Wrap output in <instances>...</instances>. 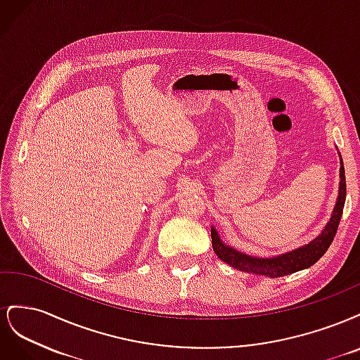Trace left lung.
Masks as SVG:
<instances>
[{"mask_svg": "<svg viewBox=\"0 0 360 360\" xmlns=\"http://www.w3.org/2000/svg\"><path fill=\"white\" fill-rule=\"evenodd\" d=\"M338 150V148H336ZM340 155V153H338ZM340 189H338V198L333 207V212L329 217L328 224L324 225L321 233L312 238V240L307 245H302L296 249L288 250L281 255L275 257H254L248 255L245 252H240L236 248L226 245L221 236L217 234L216 228L212 226V246L216 255L219 257L226 264L231 267L246 271V274H254V275H263L269 278H279L291 275L294 271H299L303 269H308L312 264L317 263V261L326 254V250L333 242V237L336 234L338 225H340L342 210H344V202H345V171H344V163L340 155Z\"/></svg>", "mask_w": 360, "mask_h": 360, "instance_id": "1", "label": "left lung"}]
</instances>
